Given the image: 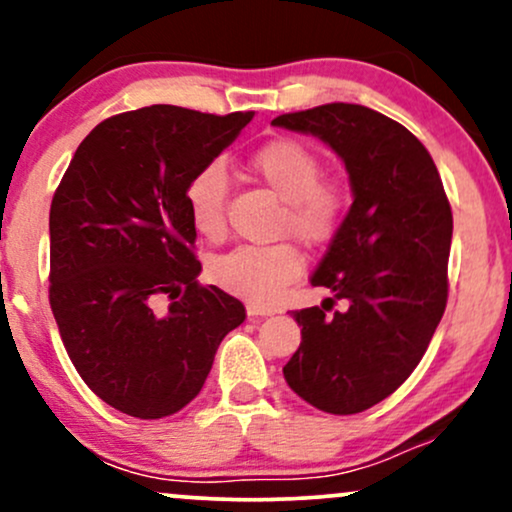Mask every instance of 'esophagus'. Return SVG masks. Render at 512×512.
<instances>
[{
	"label": "esophagus",
	"instance_id": "34e87169",
	"mask_svg": "<svg viewBox=\"0 0 512 512\" xmlns=\"http://www.w3.org/2000/svg\"><path fill=\"white\" fill-rule=\"evenodd\" d=\"M248 315H250V317H267V315H274V310L267 308V305L248 303Z\"/></svg>",
	"mask_w": 512,
	"mask_h": 512
}]
</instances>
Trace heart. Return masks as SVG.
Masks as SVG:
<instances>
[{"mask_svg": "<svg viewBox=\"0 0 512 512\" xmlns=\"http://www.w3.org/2000/svg\"><path fill=\"white\" fill-rule=\"evenodd\" d=\"M248 166L269 190L284 199L279 236H296L305 245H325L342 228L349 192L339 180L322 178L320 156L298 139H274L250 156ZM228 175L219 163L199 168L185 187L192 226L202 238L226 233ZM303 274L296 245H240L211 262V279L252 303H272Z\"/></svg>", "mask_w": 512, "mask_h": 512, "instance_id": "1", "label": "heart"}]
</instances>
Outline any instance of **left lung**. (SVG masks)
<instances>
[{"mask_svg":"<svg viewBox=\"0 0 512 512\" xmlns=\"http://www.w3.org/2000/svg\"><path fill=\"white\" fill-rule=\"evenodd\" d=\"M272 125L332 146L354 190V204L310 279L334 298L293 310L301 346L284 378L315 409L358 414L409 378L445 313L448 195L426 146L366 105H317L274 117ZM339 297L347 310L330 314Z\"/></svg>","mask_w":512,"mask_h":512,"instance_id":"8db88e82","label":"left lung"}]
</instances>
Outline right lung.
Returning a JSON list of instances; mask_svg holds the SVG:
<instances>
[{"instance_id":"right-lung-1","label":"right lung","mask_w":512,"mask_h":512,"mask_svg":"<svg viewBox=\"0 0 512 512\" xmlns=\"http://www.w3.org/2000/svg\"><path fill=\"white\" fill-rule=\"evenodd\" d=\"M255 113L151 105L79 144L50 207V308L81 380L105 404L163 419L199 395L245 305L197 281L187 180ZM166 295V311L155 308Z\"/></svg>"}]
</instances>
